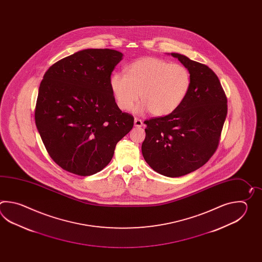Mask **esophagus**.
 <instances>
[{"mask_svg":"<svg viewBox=\"0 0 262 262\" xmlns=\"http://www.w3.org/2000/svg\"><path fill=\"white\" fill-rule=\"evenodd\" d=\"M134 125L136 126V127H141L142 125H143V122L139 119V118H135V120H134Z\"/></svg>","mask_w":262,"mask_h":262,"instance_id":"34e87169","label":"esophagus"}]
</instances>
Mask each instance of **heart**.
I'll return each instance as SVG.
<instances>
[{
  "instance_id": "heart-1",
  "label": "heart",
  "mask_w": 262,
  "mask_h": 262,
  "mask_svg": "<svg viewBox=\"0 0 262 262\" xmlns=\"http://www.w3.org/2000/svg\"><path fill=\"white\" fill-rule=\"evenodd\" d=\"M190 85L191 76L186 67L156 57L133 61L126 68V75L114 72L110 78V87L120 110H131L140 97L142 103L135 111H150L155 116L176 111L188 94Z\"/></svg>"
}]
</instances>
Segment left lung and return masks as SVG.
Segmentation results:
<instances>
[{
    "instance_id": "8db88e82",
    "label": "left lung",
    "mask_w": 262,
    "mask_h": 262,
    "mask_svg": "<svg viewBox=\"0 0 262 262\" xmlns=\"http://www.w3.org/2000/svg\"><path fill=\"white\" fill-rule=\"evenodd\" d=\"M170 55L189 71L190 89L172 113L145 121L141 150L155 171L174 178L195 171L214 154L227 117L228 100L211 68L179 53Z\"/></svg>"
}]
</instances>
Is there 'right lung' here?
Instances as JSON below:
<instances>
[{
    "instance_id": "obj_1",
    "label": "right lung",
    "mask_w": 262,
    "mask_h": 262,
    "mask_svg": "<svg viewBox=\"0 0 262 262\" xmlns=\"http://www.w3.org/2000/svg\"><path fill=\"white\" fill-rule=\"evenodd\" d=\"M122 59L117 50L87 49L45 73L35 124L52 160L68 172H99L133 127V116L118 107L110 87L112 72Z\"/></svg>"
}]
</instances>
